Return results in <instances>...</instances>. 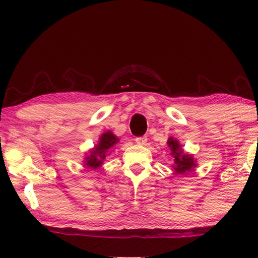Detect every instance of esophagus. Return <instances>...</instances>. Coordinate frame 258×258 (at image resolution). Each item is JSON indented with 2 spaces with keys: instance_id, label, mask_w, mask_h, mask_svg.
<instances>
[{
  "instance_id": "esophagus-1",
  "label": "esophagus",
  "mask_w": 258,
  "mask_h": 258,
  "mask_svg": "<svg viewBox=\"0 0 258 258\" xmlns=\"http://www.w3.org/2000/svg\"><path fill=\"white\" fill-rule=\"evenodd\" d=\"M147 141H148L147 137H138V138H135V142H137L138 145H146Z\"/></svg>"
}]
</instances>
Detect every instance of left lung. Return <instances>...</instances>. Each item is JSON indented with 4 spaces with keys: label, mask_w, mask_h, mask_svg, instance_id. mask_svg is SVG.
I'll list each match as a JSON object with an SVG mask.
<instances>
[{
    "label": "left lung",
    "mask_w": 258,
    "mask_h": 258,
    "mask_svg": "<svg viewBox=\"0 0 258 258\" xmlns=\"http://www.w3.org/2000/svg\"><path fill=\"white\" fill-rule=\"evenodd\" d=\"M167 143L172 150V156L175 158L174 159V163L176 164L175 167H174L175 172L178 174H184L186 172L192 171V168L196 166L194 158H192L191 156L183 155L181 146L178 145L176 140H174L173 138H169Z\"/></svg>",
    "instance_id": "obj_1"
}]
</instances>
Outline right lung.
Instances as JSON below:
<instances>
[{
    "label": "right lung",
    "mask_w": 258,
    "mask_h": 258,
    "mask_svg": "<svg viewBox=\"0 0 258 258\" xmlns=\"http://www.w3.org/2000/svg\"><path fill=\"white\" fill-rule=\"evenodd\" d=\"M118 142L115 135L111 132L103 133L100 138L99 145L95 146V149L91 152L89 157H86L85 164L90 168H98L102 164V160L106 158V152Z\"/></svg>",
    "instance_id": "1"
}]
</instances>
